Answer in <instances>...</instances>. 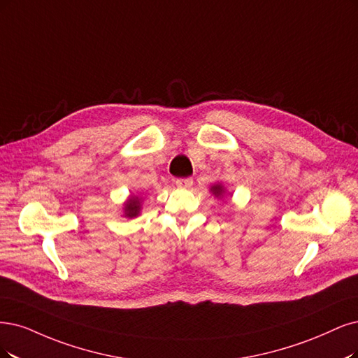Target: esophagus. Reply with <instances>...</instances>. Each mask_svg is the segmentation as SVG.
<instances>
[{"label":"esophagus","instance_id":"1","mask_svg":"<svg viewBox=\"0 0 358 358\" xmlns=\"http://www.w3.org/2000/svg\"><path fill=\"white\" fill-rule=\"evenodd\" d=\"M176 184L180 189H190L193 186V180L192 178H178L176 181Z\"/></svg>","mask_w":358,"mask_h":358}]
</instances>
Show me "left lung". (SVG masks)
<instances>
[{"instance_id": "1", "label": "left lung", "mask_w": 358, "mask_h": 358, "mask_svg": "<svg viewBox=\"0 0 358 358\" xmlns=\"http://www.w3.org/2000/svg\"><path fill=\"white\" fill-rule=\"evenodd\" d=\"M210 192H213V194L217 196V197H222L224 193H226V190H224V187L221 186V184H214V186L210 187Z\"/></svg>"}]
</instances>
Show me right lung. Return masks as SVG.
<instances>
[{
    "mask_svg": "<svg viewBox=\"0 0 358 358\" xmlns=\"http://www.w3.org/2000/svg\"><path fill=\"white\" fill-rule=\"evenodd\" d=\"M141 210V202L138 196H131L129 199L124 203V217L134 218L140 215Z\"/></svg>",
    "mask_w": 358,
    "mask_h": 358,
    "instance_id": "1",
    "label": "right lung"
}]
</instances>
